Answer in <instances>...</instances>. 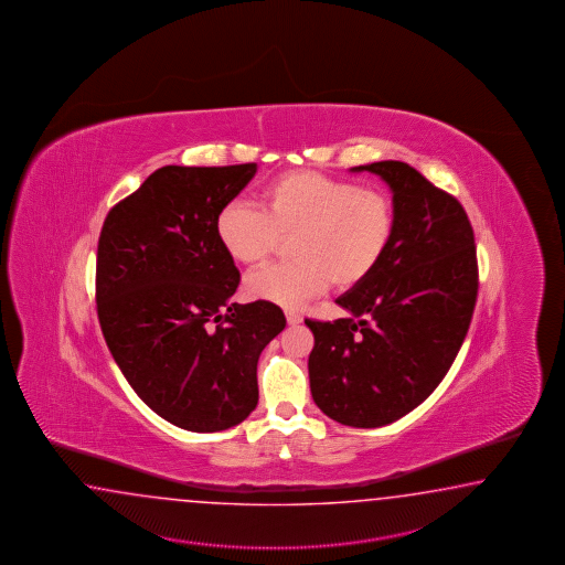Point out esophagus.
I'll return each instance as SVG.
<instances>
[{"instance_id":"obj_1","label":"esophagus","mask_w":565,"mask_h":565,"mask_svg":"<svg viewBox=\"0 0 565 565\" xmlns=\"http://www.w3.org/2000/svg\"><path fill=\"white\" fill-rule=\"evenodd\" d=\"M286 320H288L289 327H296V324H300L301 316L294 310H286Z\"/></svg>"}]
</instances>
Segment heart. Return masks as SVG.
I'll use <instances>...</instances> for the list:
<instances>
[{
    "instance_id": "b5f03b06",
    "label": "heart",
    "mask_w": 565,
    "mask_h": 565,
    "mask_svg": "<svg viewBox=\"0 0 565 565\" xmlns=\"http://www.w3.org/2000/svg\"><path fill=\"white\" fill-rule=\"evenodd\" d=\"M257 204L228 202L214 233L226 255L247 267L264 265L289 238L291 262L245 281L255 300L284 306L303 303L328 284L359 286L381 264L395 231V204L385 190L312 170L276 175L259 190Z\"/></svg>"
}]
</instances>
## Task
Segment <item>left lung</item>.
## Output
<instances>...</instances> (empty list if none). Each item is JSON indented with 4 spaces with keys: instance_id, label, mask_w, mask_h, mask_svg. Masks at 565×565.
Masks as SVG:
<instances>
[{
    "instance_id": "1",
    "label": "left lung",
    "mask_w": 565,
    "mask_h": 565,
    "mask_svg": "<svg viewBox=\"0 0 565 565\" xmlns=\"http://www.w3.org/2000/svg\"><path fill=\"white\" fill-rule=\"evenodd\" d=\"M393 192L395 231L375 271L342 294L349 316L306 320L313 402L342 426L379 427L426 402L450 371L478 296L475 231L462 204L409 163L356 166Z\"/></svg>"
}]
</instances>
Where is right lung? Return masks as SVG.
Instances as JSON below:
<instances>
[{"instance_id": "add662e5", "label": "right lung", "mask_w": 565, "mask_h": 565, "mask_svg": "<svg viewBox=\"0 0 565 565\" xmlns=\"http://www.w3.org/2000/svg\"><path fill=\"white\" fill-rule=\"evenodd\" d=\"M255 172L257 163L163 166L100 228L105 342L139 399L189 431H221L252 414L259 354L286 328L271 301H231L241 276L214 233L218 211Z\"/></svg>"}]
</instances>
